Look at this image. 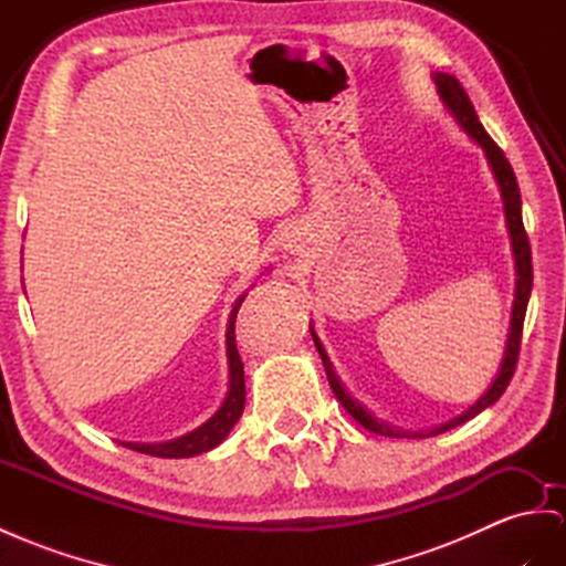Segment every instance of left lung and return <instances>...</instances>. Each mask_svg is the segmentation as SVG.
<instances>
[{
  "label": "left lung",
  "instance_id": "left-lung-1",
  "mask_svg": "<svg viewBox=\"0 0 566 566\" xmlns=\"http://www.w3.org/2000/svg\"><path fill=\"white\" fill-rule=\"evenodd\" d=\"M432 81H434V85H438V93L442 97V103L449 112H452V117L457 119V124L485 150V157H488V163L492 167V174H495V179H497L500 193H502V200H504L506 229H510L512 251H514V260H516V294H514V308H512L510 339H506L504 358H502V366H500L495 382L488 387V392L481 399H478L473 407H469V411H463L461 416L452 418L449 423H442L440 428H432L430 432H409V430H401V428H392V426H387L385 421H378V418H375L368 409L360 407V403L349 392H346L344 385L339 382L337 373H335V368H332L321 339H317L315 329L311 327L315 349L323 358V366H325L332 392H335V397L339 399L342 407L349 411L360 426H364L370 432L385 434V438H409V434H411V438H423V434H440L449 428H457L461 423L471 421L473 416H478L483 409L492 407V403H495L504 395V389H506V385H510L512 375L516 370L518 349H521V332H524V317H526V306H528V296H531V286H533L531 243H528V237H526L524 220H521V193H518V184H516L510 159L504 157V153L500 150V145L488 136V132L483 128L481 119H478V114L473 109V103L469 99L467 91H463V85L449 74H432Z\"/></svg>",
  "mask_w": 566,
  "mask_h": 566
}]
</instances>
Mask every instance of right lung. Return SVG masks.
Returning a JSON list of instances; mask_svg holds the SVG:
<instances>
[{"instance_id": "1", "label": "right lung", "mask_w": 566, "mask_h": 566, "mask_svg": "<svg viewBox=\"0 0 566 566\" xmlns=\"http://www.w3.org/2000/svg\"><path fill=\"white\" fill-rule=\"evenodd\" d=\"M243 296L237 301L234 311H231L229 317V327H227V358H229V392L227 399L217 413L210 418V421L196 428L193 432L181 434V438L171 440V442H159V444H138V442H126L128 449H136V452L150 454V457H163V459H186V457H196L202 452H210L212 447L220 444L229 430L237 426V421L243 413V403H245V382H243V364L241 356L237 352V335H234V323H237V313L241 308Z\"/></svg>"}]
</instances>
